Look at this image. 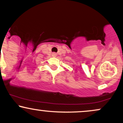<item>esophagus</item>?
Here are the masks:
<instances>
[{"instance_id":"1","label":"esophagus","mask_w":123,"mask_h":123,"mask_svg":"<svg viewBox=\"0 0 123 123\" xmlns=\"http://www.w3.org/2000/svg\"><path fill=\"white\" fill-rule=\"evenodd\" d=\"M54 55H56V54H54Z\"/></svg>"}]
</instances>
